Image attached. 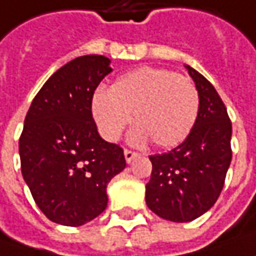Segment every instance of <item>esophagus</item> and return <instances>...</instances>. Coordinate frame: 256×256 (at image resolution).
I'll return each mask as SVG.
<instances>
[{"label":"esophagus","mask_w":256,"mask_h":256,"mask_svg":"<svg viewBox=\"0 0 256 256\" xmlns=\"http://www.w3.org/2000/svg\"><path fill=\"white\" fill-rule=\"evenodd\" d=\"M136 157H137V153L132 152V150H124V158H126V163H132Z\"/></svg>","instance_id":"esophagus-1"}]
</instances>
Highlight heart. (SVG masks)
Masks as SVG:
<instances>
[{
  "mask_svg": "<svg viewBox=\"0 0 256 256\" xmlns=\"http://www.w3.org/2000/svg\"><path fill=\"white\" fill-rule=\"evenodd\" d=\"M92 116L100 134L118 140L130 113L137 123L130 133L133 143L153 140L157 147L181 144L198 116V92L188 78L162 68H138L92 98Z\"/></svg>",
  "mask_w": 256,
  "mask_h": 256,
  "instance_id": "1",
  "label": "heart"
}]
</instances>
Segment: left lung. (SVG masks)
Segmentation results:
<instances>
[{
	"label": "left lung",
	"mask_w": 256,
	"mask_h": 256,
	"mask_svg": "<svg viewBox=\"0 0 256 256\" xmlns=\"http://www.w3.org/2000/svg\"><path fill=\"white\" fill-rule=\"evenodd\" d=\"M198 92L200 109L188 137L164 154L150 156L153 172L146 204L172 222H188L216 204L231 164L232 124L216 88L184 65Z\"/></svg>",
	"instance_id": "obj_1"
}]
</instances>
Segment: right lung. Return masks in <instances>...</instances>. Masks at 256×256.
<instances>
[{
    "instance_id": "right-lung-1",
    "label": "right lung",
    "mask_w": 256,
    "mask_h": 256,
    "mask_svg": "<svg viewBox=\"0 0 256 256\" xmlns=\"http://www.w3.org/2000/svg\"><path fill=\"white\" fill-rule=\"evenodd\" d=\"M112 70L109 58H75L45 82L26 113L21 172L52 222L79 226L94 220L108 206L109 181L126 167L123 150L102 138L90 109Z\"/></svg>"
}]
</instances>
